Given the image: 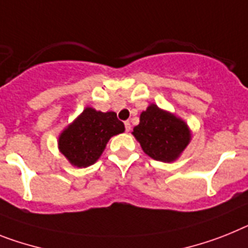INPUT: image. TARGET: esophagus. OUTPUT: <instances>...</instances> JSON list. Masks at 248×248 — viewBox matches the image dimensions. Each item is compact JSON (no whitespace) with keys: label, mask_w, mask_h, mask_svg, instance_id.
<instances>
[{"label":"esophagus","mask_w":248,"mask_h":248,"mask_svg":"<svg viewBox=\"0 0 248 248\" xmlns=\"http://www.w3.org/2000/svg\"><path fill=\"white\" fill-rule=\"evenodd\" d=\"M124 128H126V132H130L131 131V124L128 122V121H126V122H124Z\"/></svg>","instance_id":"esophagus-1"}]
</instances>
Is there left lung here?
<instances>
[{
  "label": "left lung",
  "instance_id": "1",
  "mask_svg": "<svg viewBox=\"0 0 248 248\" xmlns=\"http://www.w3.org/2000/svg\"><path fill=\"white\" fill-rule=\"evenodd\" d=\"M132 135L140 142L143 153L163 163L178 160L191 140L188 124L155 103H150L141 112L140 124L135 126Z\"/></svg>",
  "mask_w": 248,
  "mask_h": 248
}]
</instances>
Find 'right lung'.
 <instances>
[{"instance_id": "add662e5", "label": "right lung", "mask_w": 248, "mask_h": 248, "mask_svg": "<svg viewBox=\"0 0 248 248\" xmlns=\"http://www.w3.org/2000/svg\"><path fill=\"white\" fill-rule=\"evenodd\" d=\"M124 131V122L114 112H101L85 107L64 128L58 139V149L77 168H88L101 157L112 136Z\"/></svg>"}]
</instances>
